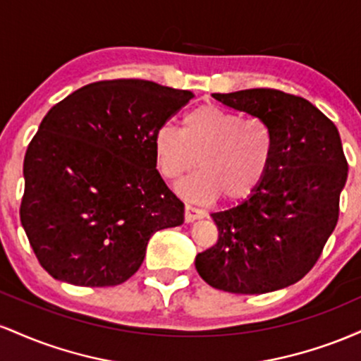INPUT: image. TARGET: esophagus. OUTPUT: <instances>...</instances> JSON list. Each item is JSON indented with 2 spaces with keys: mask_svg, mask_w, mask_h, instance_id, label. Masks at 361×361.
<instances>
[{
  "mask_svg": "<svg viewBox=\"0 0 361 361\" xmlns=\"http://www.w3.org/2000/svg\"><path fill=\"white\" fill-rule=\"evenodd\" d=\"M204 212H202L200 209H195L192 205H185V221L186 222H193L197 221V219H202L204 217Z\"/></svg>",
  "mask_w": 361,
  "mask_h": 361,
  "instance_id": "esophagus-1",
  "label": "esophagus"
}]
</instances>
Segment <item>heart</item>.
Segmentation results:
<instances>
[{
    "label": "heart",
    "instance_id": "heart-1",
    "mask_svg": "<svg viewBox=\"0 0 361 361\" xmlns=\"http://www.w3.org/2000/svg\"><path fill=\"white\" fill-rule=\"evenodd\" d=\"M152 147L157 171L166 180L183 176L198 157L200 171L176 190L188 200L205 204L221 193L226 200H239L259 185L270 166L273 135L263 120L202 105L185 115L180 132L161 127Z\"/></svg>",
    "mask_w": 361,
    "mask_h": 361
}]
</instances>
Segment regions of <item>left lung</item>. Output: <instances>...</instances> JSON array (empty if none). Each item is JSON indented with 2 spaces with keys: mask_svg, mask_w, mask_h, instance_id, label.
Instances as JSON below:
<instances>
[{
  "mask_svg": "<svg viewBox=\"0 0 361 361\" xmlns=\"http://www.w3.org/2000/svg\"><path fill=\"white\" fill-rule=\"evenodd\" d=\"M212 97L263 120L273 156L246 200L212 214L219 241L195 256V268L224 292H275L307 275L336 227L348 178L341 137L321 110L295 94L255 88Z\"/></svg>",
  "mask_w": 361,
  "mask_h": 361,
  "instance_id": "left-lung-1",
  "label": "left lung"
}]
</instances>
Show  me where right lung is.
Here are the masks:
<instances>
[{
  "label": "right lung",
  "mask_w": 361,
  "mask_h": 361,
  "mask_svg": "<svg viewBox=\"0 0 361 361\" xmlns=\"http://www.w3.org/2000/svg\"><path fill=\"white\" fill-rule=\"evenodd\" d=\"M192 97L144 80L98 81L47 111L25 154L20 219L52 279L123 283L151 235L183 224L185 205L156 169L152 140Z\"/></svg>",
  "instance_id": "1"
}]
</instances>
